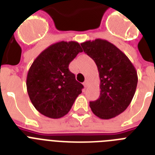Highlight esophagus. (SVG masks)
<instances>
[{
	"mask_svg": "<svg viewBox=\"0 0 155 155\" xmlns=\"http://www.w3.org/2000/svg\"><path fill=\"white\" fill-rule=\"evenodd\" d=\"M83 85H84V86H85V87H87L88 85H89V82H88L87 80H85V81H84Z\"/></svg>",
	"mask_w": 155,
	"mask_h": 155,
	"instance_id": "1",
	"label": "esophagus"
}]
</instances>
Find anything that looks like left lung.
Listing matches in <instances>:
<instances>
[{"label": "left lung", "mask_w": 155, "mask_h": 155, "mask_svg": "<svg viewBox=\"0 0 155 155\" xmlns=\"http://www.w3.org/2000/svg\"><path fill=\"white\" fill-rule=\"evenodd\" d=\"M81 45L96 63L101 80L100 96L90 101V108L101 119L116 117L128 107L135 94V68L126 54L107 41H87Z\"/></svg>", "instance_id": "obj_1"}]
</instances>
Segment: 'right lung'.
<instances>
[{"label":"right lung","mask_w":155,"mask_h":155,"mask_svg":"<svg viewBox=\"0 0 155 155\" xmlns=\"http://www.w3.org/2000/svg\"><path fill=\"white\" fill-rule=\"evenodd\" d=\"M81 52L76 41H60L51 45L34 60L27 75V91L41 114L60 118L70 110L84 86L70 71L69 65Z\"/></svg>","instance_id":"add662e5"}]
</instances>
